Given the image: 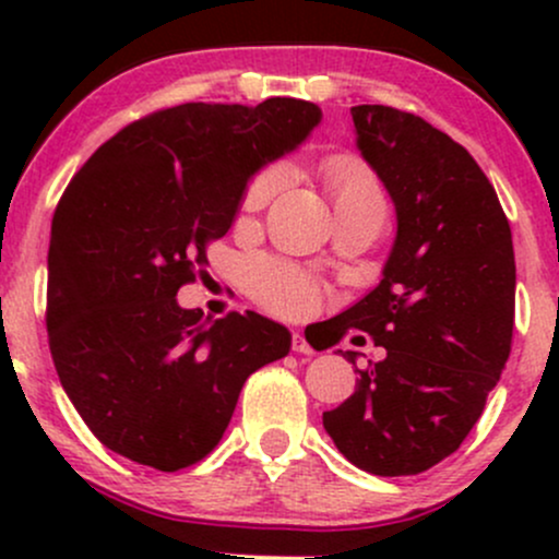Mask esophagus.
I'll use <instances>...</instances> for the list:
<instances>
[{
	"label": "esophagus",
	"instance_id": "34e87169",
	"mask_svg": "<svg viewBox=\"0 0 559 559\" xmlns=\"http://www.w3.org/2000/svg\"><path fill=\"white\" fill-rule=\"evenodd\" d=\"M292 349L297 352V355H312V346L307 344V338L301 336V333H294L292 336Z\"/></svg>",
	"mask_w": 559,
	"mask_h": 559
}]
</instances>
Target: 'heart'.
<instances>
[{
  "label": "heart",
  "instance_id": "obj_1",
  "mask_svg": "<svg viewBox=\"0 0 559 559\" xmlns=\"http://www.w3.org/2000/svg\"><path fill=\"white\" fill-rule=\"evenodd\" d=\"M323 181L329 189L336 213L357 207L383 210L381 183L373 170L355 155H333L323 163ZM286 183V170L281 165H265L249 178L241 194V213L254 215L278 194ZM247 286L252 297L267 310L284 318H305L318 307V286L305 273L281 265L273 260H258L247 273Z\"/></svg>",
  "mask_w": 559,
  "mask_h": 559
}]
</instances>
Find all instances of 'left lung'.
Returning a JSON list of instances; mask_svg holds the SVG:
<instances>
[{"mask_svg": "<svg viewBox=\"0 0 559 559\" xmlns=\"http://www.w3.org/2000/svg\"><path fill=\"white\" fill-rule=\"evenodd\" d=\"M352 123L394 202L396 239L381 284L329 320L325 346L357 329L386 357L357 370L323 428L360 471L418 476L460 449L510 357L512 234L489 178L444 131L383 105L352 107Z\"/></svg>", "mask_w": 559, "mask_h": 559, "instance_id": "left-lung-1", "label": "left lung"}]
</instances>
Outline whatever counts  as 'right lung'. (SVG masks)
Segmentation results:
<instances>
[{
  "label": "right lung",
  "mask_w": 559,
  "mask_h": 559,
  "mask_svg": "<svg viewBox=\"0 0 559 559\" xmlns=\"http://www.w3.org/2000/svg\"><path fill=\"white\" fill-rule=\"evenodd\" d=\"M323 112L292 96L133 120L75 173L52 217L47 331L62 389L112 452L163 473L207 457L241 386L292 349L258 312L204 320L178 288L228 234L247 181Z\"/></svg>",
  "instance_id": "1"
}]
</instances>
